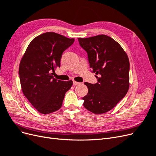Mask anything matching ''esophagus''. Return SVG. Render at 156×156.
I'll use <instances>...</instances> for the list:
<instances>
[{
    "mask_svg": "<svg viewBox=\"0 0 156 156\" xmlns=\"http://www.w3.org/2000/svg\"><path fill=\"white\" fill-rule=\"evenodd\" d=\"M73 84L74 86H76V85H78V84H79L80 83H78V82H77V81H73Z\"/></svg>",
    "mask_w": 156,
    "mask_h": 156,
    "instance_id": "obj_1",
    "label": "esophagus"
}]
</instances>
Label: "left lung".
<instances>
[{
  "label": "left lung",
  "instance_id": "left-lung-1",
  "mask_svg": "<svg viewBox=\"0 0 156 156\" xmlns=\"http://www.w3.org/2000/svg\"><path fill=\"white\" fill-rule=\"evenodd\" d=\"M88 55L92 72L98 82L84 84L88 92L83 98V105L94 114L109 111L126 95L129 89V62L120 45L111 37L98 35L78 38Z\"/></svg>",
  "mask_w": 156,
  "mask_h": 156
}]
</instances>
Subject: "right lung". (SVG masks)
<instances>
[{"label":"right lung","mask_w":156,"mask_h":156,"mask_svg":"<svg viewBox=\"0 0 156 156\" xmlns=\"http://www.w3.org/2000/svg\"><path fill=\"white\" fill-rule=\"evenodd\" d=\"M74 41L55 32L44 33L32 40L21 60L19 76L22 91L42 114L58 110L66 92L72 86V81L56 79L52 72L60 66L63 52Z\"/></svg>","instance_id":"right-lung-1"}]
</instances>
